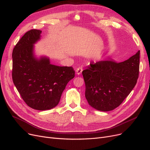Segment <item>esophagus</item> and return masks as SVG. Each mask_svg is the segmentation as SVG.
Here are the masks:
<instances>
[{"instance_id": "1", "label": "esophagus", "mask_w": 150, "mask_h": 150, "mask_svg": "<svg viewBox=\"0 0 150 150\" xmlns=\"http://www.w3.org/2000/svg\"><path fill=\"white\" fill-rule=\"evenodd\" d=\"M83 71V68L82 67H78L76 69V74L77 75H80Z\"/></svg>"}]
</instances>
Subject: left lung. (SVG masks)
Instances as JSON below:
<instances>
[{"mask_svg":"<svg viewBox=\"0 0 150 150\" xmlns=\"http://www.w3.org/2000/svg\"><path fill=\"white\" fill-rule=\"evenodd\" d=\"M139 64L140 51L120 63L109 59L91 61L82 71L89 105L102 112L121 105L137 81Z\"/></svg>","mask_w":150,"mask_h":150,"instance_id":"1","label":"left lung"}]
</instances>
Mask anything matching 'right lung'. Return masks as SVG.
Masks as SVG:
<instances>
[{
	"instance_id": "1",
	"label": "right lung",
	"mask_w": 150,
	"mask_h": 150,
	"mask_svg": "<svg viewBox=\"0 0 150 150\" xmlns=\"http://www.w3.org/2000/svg\"><path fill=\"white\" fill-rule=\"evenodd\" d=\"M42 30L27 32L13 50L12 79L27 105L37 110L55 107L60 101L68 82L74 79L71 67L51 64L49 58H37L34 45L40 38Z\"/></svg>"
}]
</instances>
